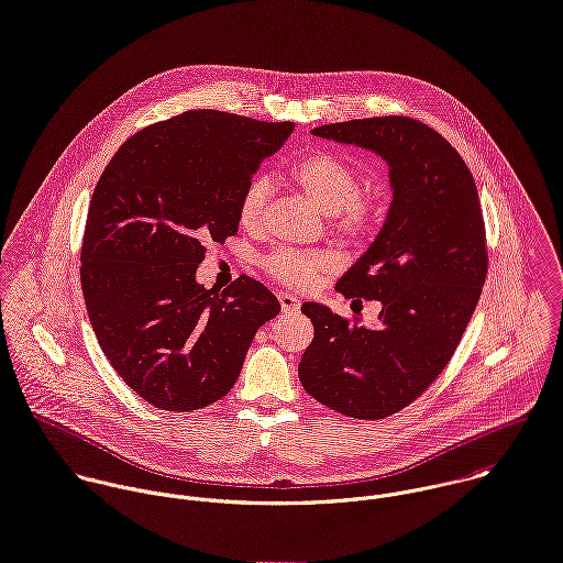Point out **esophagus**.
I'll use <instances>...</instances> for the list:
<instances>
[{
	"instance_id": "1",
	"label": "esophagus",
	"mask_w": 563,
	"mask_h": 563,
	"mask_svg": "<svg viewBox=\"0 0 563 563\" xmlns=\"http://www.w3.org/2000/svg\"><path fill=\"white\" fill-rule=\"evenodd\" d=\"M278 302H280L285 313H294V311L300 309V300L294 294H289V291H280L278 294Z\"/></svg>"
}]
</instances>
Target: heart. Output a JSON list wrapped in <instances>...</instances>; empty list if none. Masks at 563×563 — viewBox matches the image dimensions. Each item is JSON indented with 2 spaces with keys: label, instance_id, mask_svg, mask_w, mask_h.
<instances>
[{
  "label": "heart",
  "instance_id": "heart-1",
  "mask_svg": "<svg viewBox=\"0 0 563 563\" xmlns=\"http://www.w3.org/2000/svg\"><path fill=\"white\" fill-rule=\"evenodd\" d=\"M289 180L298 190L331 217L333 230L349 243L368 239L378 223V203L366 195H360L355 169L335 154L313 152L298 158L287 169ZM269 197V185L256 176L247 183L239 203L241 225L254 230L263 221V210ZM340 265L335 252H298L276 250L267 261V272L285 285L307 289L318 283L320 276L333 272Z\"/></svg>",
  "mask_w": 563,
  "mask_h": 563
}]
</instances>
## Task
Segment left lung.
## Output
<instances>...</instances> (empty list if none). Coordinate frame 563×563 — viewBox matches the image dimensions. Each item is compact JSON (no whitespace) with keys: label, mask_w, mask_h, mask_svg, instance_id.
<instances>
[{"label":"left lung","mask_w":563,"mask_h":563,"mask_svg":"<svg viewBox=\"0 0 563 563\" xmlns=\"http://www.w3.org/2000/svg\"><path fill=\"white\" fill-rule=\"evenodd\" d=\"M311 134L383 156L394 199L376 241L335 285L344 298L378 300V324L305 302L316 333L298 378L342 416L389 418L435 383L477 307L488 269L477 187L457 150L409 117L353 119Z\"/></svg>","instance_id":"left-lung-1"}]
</instances>
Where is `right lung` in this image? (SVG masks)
<instances>
[{
	"instance_id": "1",
	"label": "right lung",
	"mask_w": 563,
	"mask_h": 563,
	"mask_svg": "<svg viewBox=\"0 0 563 563\" xmlns=\"http://www.w3.org/2000/svg\"><path fill=\"white\" fill-rule=\"evenodd\" d=\"M294 123L190 110L130 136L88 210L81 289L101 351L161 411H197L236 385L261 324L280 311L258 280L197 283L208 243L239 230V203Z\"/></svg>"
}]
</instances>
